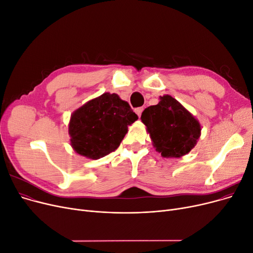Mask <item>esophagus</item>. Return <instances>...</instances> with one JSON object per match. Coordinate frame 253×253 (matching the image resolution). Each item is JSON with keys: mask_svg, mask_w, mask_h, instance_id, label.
Wrapping results in <instances>:
<instances>
[{"mask_svg": "<svg viewBox=\"0 0 253 253\" xmlns=\"http://www.w3.org/2000/svg\"><path fill=\"white\" fill-rule=\"evenodd\" d=\"M143 110H144V108L143 107H139V108H136L135 109V112L137 113V115L140 117L141 116V114H142V112H143Z\"/></svg>", "mask_w": 253, "mask_h": 253, "instance_id": "obj_1", "label": "esophagus"}]
</instances>
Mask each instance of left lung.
<instances>
[{
	"label": "left lung",
	"instance_id": "1",
	"mask_svg": "<svg viewBox=\"0 0 253 253\" xmlns=\"http://www.w3.org/2000/svg\"><path fill=\"white\" fill-rule=\"evenodd\" d=\"M142 123L155 150L163 158H181L196 146L201 125L188 110L169 94L142 112Z\"/></svg>",
	"mask_w": 253,
	"mask_h": 253
}]
</instances>
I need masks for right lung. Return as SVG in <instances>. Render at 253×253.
<instances>
[{
	"label": "right lung",
	"mask_w": 253,
	"mask_h": 253,
	"mask_svg": "<svg viewBox=\"0 0 253 253\" xmlns=\"http://www.w3.org/2000/svg\"><path fill=\"white\" fill-rule=\"evenodd\" d=\"M137 119L127 102L116 93L105 92L71 115V146L87 159H101L117 149L127 133V126Z\"/></svg>",
	"instance_id": "1"
}]
</instances>
